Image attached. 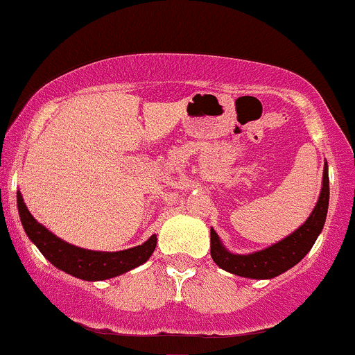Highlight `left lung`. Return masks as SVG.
I'll return each mask as SVG.
<instances>
[{
  "label": "left lung",
  "mask_w": 355,
  "mask_h": 355,
  "mask_svg": "<svg viewBox=\"0 0 355 355\" xmlns=\"http://www.w3.org/2000/svg\"><path fill=\"white\" fill-rule=\"evenodd\" d=\"M329 200V166L325 162L318 201H316L311 215L301 227L279 242L250 254L230 252L223 245L218 234L211 228V232H209V235H211V259L220 269L237 274L240 277H247V279H272V277L279 276V274L291 269L293 266L298 264L301 259L310 252L318 235L322 234L323 225H325Z\"/></svg>",
  "instance_id": "obj_1"
}]
</instances>
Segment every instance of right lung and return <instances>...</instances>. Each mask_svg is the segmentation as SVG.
Wrapping results in <instances>:
<instances>
[{"mask_svg":"<svg viewBox=\"0 0 355 355\" xmlns=\"http://www.w3.org/2000/svg\"><path fill=\"white\" fill-rule=\"evenodd\" d=\"M17 205L25 234L35 243L42 255L57 269L79 277V279L105 281L128 272L147 262L157 245V235H152L142 245L118 250V252L83 249V247H76L66 240L59 239L49 228L37 222L26 208L20 191L17 193Z\"/></svg>","mask_w":355,"mask_h":355,"instance_id":"add662e5","label":"right lung"}]
</instances>
